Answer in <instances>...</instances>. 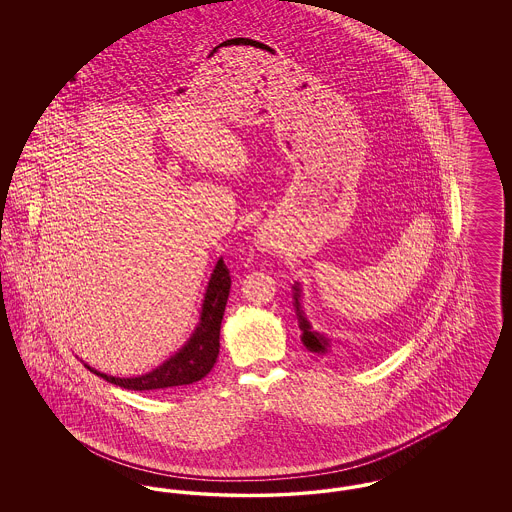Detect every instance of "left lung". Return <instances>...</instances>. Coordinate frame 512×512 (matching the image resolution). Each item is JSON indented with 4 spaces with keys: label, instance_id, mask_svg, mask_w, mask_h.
Listing matches in <instances>:
<instances>
[{
    "label": "left lung",
    "instance_id": "1",
    "mask_svg": "<svg viewBox=\"0 0 512 512\" xmlns=\"http://www.w3.org/2000/svg\"><path fill=\"white\" fill-rule=\"evenodd\" d=\"M293 307H295V315H297V322L301 328V341L303 345L317 355H326L332 349V340L324 334H320L317 330H313L311 322L305 317L303 309H301V284L295 282L293 284Z\"/></svg>",
    "mask_w": 512,
    "mask_h": 512
}]
</instances>
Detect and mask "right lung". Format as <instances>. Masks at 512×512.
Returning <instances> with one entry per match:
<instances>
[{
  "instance_id": "right-lung-1",
  "label": "right lung",
  "mask_w": 512,
  "mask_h": 512,
  "mask_svg": "<svg viewBox=\"0 0 512 512\" xmlns=\"http://www.w3.org/2000/svg\"><path fill=\"white\" fill-rule=\"evenodd\" d=\"M230 284H232L230 270L226 268L224 261L219 259L209 278L201 313H199V322L192 336L163 365L153 368L151 372L142 376H132V378H117V376L103 374L86 363L84 366L90 368V372L101 376L103 380L115 386H121L124 390H169V388L199 382L211 372V368L215 366L219 357L220 322L224 317Z\"/></svg>"
}]
</instances>
